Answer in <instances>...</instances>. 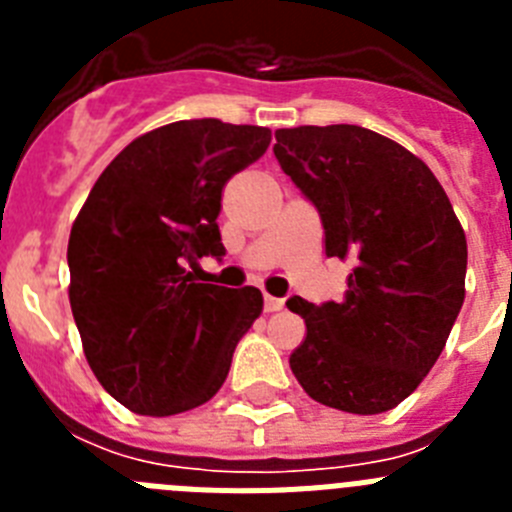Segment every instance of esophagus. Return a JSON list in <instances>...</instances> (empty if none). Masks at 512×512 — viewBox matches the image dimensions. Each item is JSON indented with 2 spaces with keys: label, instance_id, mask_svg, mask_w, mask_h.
Listing matches in <instances>:
<instances>
[{
  "label": "esophagus",
  "instance_id": "esophagus-1",
  "mask_svg": "<svg viewBox=\"0 0 512 512\" xmlns=\"http://www.w3.org/2000/svg\"><path fill=\"white\" fill-rule=\"evenodd\" d=\"M284 307V300L282 297H271V295H266L264 297V310L266 312H279Z\"/></svg>",
  "mask_w": 512,
  "mask_h": 512
}]
</instances>
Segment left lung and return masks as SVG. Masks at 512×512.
<instances>
[{
    "label": "left lung",
    "instance_id": "obj_1",
    "mask_svg": "<svg viewBox=\"0 0 512 512\" xmlns=\"http://www.w3.org/2000/svg\"><path fill=\"white\" fill-rule=\"evenodd\" d=\"M284 174L315 205L325 253L351 261L341 302L289 297L307 336L289 366L328 408H397L433 369L464 305L467 235L418 156L359 125L277 130Z\"/></svg>",
    "mask_w": 512,
    "mask_h": 512
}]
</instances>
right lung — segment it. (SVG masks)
I'll return each mask as SVG.
<instances>
[{
    "label": "right lung",
    "mask_w": 512,
    "mask_h": 512,
    "mask_svg": "<svg viewBox=\"0 0 512 512\" xmlns=\"http://www.w3.org/2000/svg\"><path fill=\"white\" fill-rule=\"evenodd\" d=\"M269 143L259 125L171 122L117 153L74 220L69 300L81 346L133 413L164 418L210 400L264 310L256 287L202 284L187 266L225 256L223 187Z\"/></svg>",
    "instance_id": "obj_1"
}]
</instances>
